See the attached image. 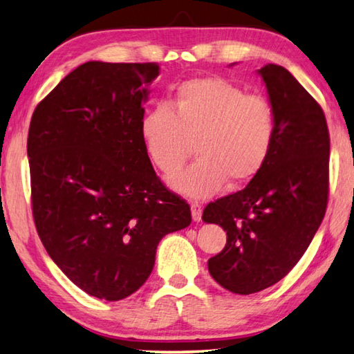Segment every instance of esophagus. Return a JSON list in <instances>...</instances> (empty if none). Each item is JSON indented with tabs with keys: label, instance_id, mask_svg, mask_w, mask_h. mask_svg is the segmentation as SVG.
<instances>
[{
	"label": "esophagus",
	"instance_id": "esophagus-1",
	"mask_svg": "<svg viewBox=\"0 0 354 354\" xmlns=\"http://www.w3.org/2000/svg\"><path fill=\"white\" fill-rule=\"evenodd\" d=\"M191 212H192V220H194V222H200V220H202V205L198 202L191 203Z\"/></svg>",
	"mask_w": 354,
	"mask_h": 354
}]
</instances>
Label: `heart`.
<instances>
[{
  "label": "heart",
  "mask_w": 354,
  "mask_h": 354,
  "mask_svg": "<svg viewBox=\"0 0 354 354\" xmlns=\"http://www.w3.org/2000/svg\"><path fill=\"white\" fill-rule=\"evenodd\" d=\"M145 149L166 176L183 168L194 143L197 160L171 178L189 197H209L228 182L254 178L274 146L276 115L262 95H248L220 77L182 83L168 104H158L140 122Z\"/></svg>",
  "instance_id": "heart-1"
}]
</instances>
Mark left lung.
Wrapping results in <instances>:
<instances>
[{
    "label": "left lung",
    "mask_w": 354,
    "mask_h": 354,
    "mask_svg": "<svg viewBox=\"0 0 354 354\" xmlns=\"http://www.w3.org/2000/svg\"><path fill=\"white\" fill-rule=\"evenodd\" d=\"M257 72L274 109V146L242 191L208 203L202 216L226 231L225 248L208 260V270L236 295L259 292L288 274L328 202L330 134L322 108L282 66Z\"/></svg>",
    "instance_id": "8db88e82"
}]
</instances>
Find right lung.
Returning a JSON list of instances; mask_svg holds the SVG:
<instances>
[{"instance_id": "obj_1", "label": "right lung", "mask_w": 354, "mask_h": 354, "mask_svg": "<svg viewBox=\"0 0 354 354\" xmlns=\"http://www.w3.org/2000/svg\"><path fill=\"white\" fill-rule=\"evenodd\" d=\"M157 63L88 62L33 111L32 214L46 251L78 288L120 301L149 277L157 245L191 223L140 136Z\"/></svg>"}]
</instances>
